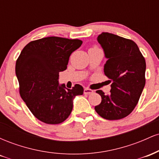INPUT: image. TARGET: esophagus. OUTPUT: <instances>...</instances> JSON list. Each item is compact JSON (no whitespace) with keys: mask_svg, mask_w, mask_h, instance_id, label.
Returning a JSON list of instances; mask_svg holds the SVG:
<instances>
[{"mask_svg":"<svg viewBox=\"0 0 159 159\" xmlns=\"http://www.w3.org/2000/svg\"><path fill=\"white\" fill-rule=\"evenodd\" d=\"M84 94H91L93 93V90L89 88H85L84 90Z\"/></svg>","mask_w":159,"mask_h":159,"instance_id":"obj_1","label":"esophagus"}]
</instances>
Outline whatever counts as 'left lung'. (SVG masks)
<instances>
[{
  "label": "left lung",
  "instance_id": "8db88e82",
  "mask_svg": "<svg viewBox=\"0 0 159 159\" xmlns=\"http://www.w3.org/2000/svg\"><path fill=\"white\" fill-rule=\"evenodd\" d=\"M97 40L107 59L104 72L112 84L107 96L102 90H96L102 102L95 110L104 119H123L134 110L145 86V59L131 39L102 33Z\"/></svg>",
  "mask_w": 159,
  "mask_h": 159
}]
</instances>
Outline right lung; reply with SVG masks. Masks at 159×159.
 <instances>
[{"instance_id": "obj_1", "label": "right lung", "mask_w": 159, "mask_h": 159, "mask_svg": "<svg viewBox=\"0 0 159 159\" xmlns=\"http://www.w3.org/2000/svg\"><path fill=\"white\" fill-rule=\"evenodd\" d=\"M82 44L80 39L50 36L29 43L16 63L21 97L40 121L59 124L68 118L73 99L84 88L59 84V72L66 69L69 57Z\"/></svg>"}]
</instances>
